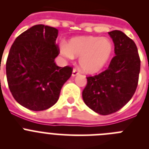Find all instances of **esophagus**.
I'll return each instance as SVG.
<instances>
[{"label": "esophagus", "mask_w": 149, "mask_h": 149, "mask_svg": "<svg viewBox=\"0 0 149 149\" xmlns=\"http://www.w3.org/2000/svg\"><path fill=\"white\" fill-rule=\"evenodd\" d=\"M79 74H80V72H79V71H77L76 68H74L73 71H72V75L73 76V77H75V76L78 75Z\"/></svg>", "instance_id": "obj_1"}]
</instances>
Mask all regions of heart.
Here are the masks:
<instances>
[{"label": "heart", "instance_id": "b5f03b06", "mask_svg": "<svg viewBox=\"0 0 149 149\" xmlns=\"http://www.w3.org/2000/svg\"><path fill=\"white\" fill-rule=\"evenodd\" d=\"M60 51L67 59L79 57V66L83 72L95 74L102 70L110 61L113 46L108 38L77 36L71 39L68 44L62 43Z\"/></svg>", "mask_w": 149, "mask_h": 149}]
</instances>
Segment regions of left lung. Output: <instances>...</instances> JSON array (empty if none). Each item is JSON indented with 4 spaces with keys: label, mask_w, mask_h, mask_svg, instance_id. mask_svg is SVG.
I'll return each instance as SVG.
<instances>
[{
    "label": "left lung",
    "mask_w": 149,
    "mask_h": 149,
    "mask_svg": "<svg viewBox=\"0 0 149 149\" xmlns=\"http://www.w3.org/2000/svg\"><path fill=\"white\" fill-rule=\"evenodd\" d=\"M108 33L114 43L116 56L107 70L86 77L87 84L82 93L84 103L100 115L113 113L131 99L140 71V60L134 41L120 30Z\"/></svg>",
    "instance_id": "1"
}]
</instances>
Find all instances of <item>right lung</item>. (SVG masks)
<instances>
[{
  "instance_id": "1",
  "label": "right lung",
  "mask_w": 149,
  "mask_h": 149,
  "mask_svg": "<svg viewBox=\"0 0 149 149\" xmlns=\"http://www.w3.org/2000/svg\"><path fill=\"white\" fill-rule=\"evenodd\" d=\"M58 30L36 24L13 42L6 64L8 86L19 104L34 111L47 110L58 101L63 84L72 73L71 67H59L54 59Z\"/></svg>"
}]
</instances>
